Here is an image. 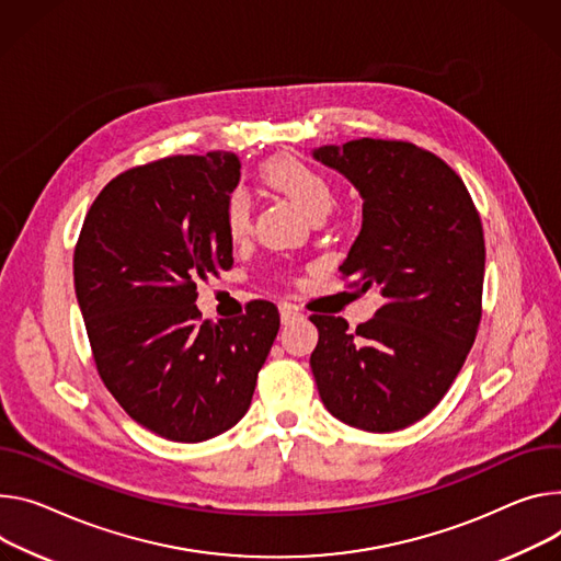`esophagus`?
I'll list each match as a JSON object with an SVG mask.
<instances>
[{"label":"esophagus","mask_w":561,"mask_h":561,"mask_svg":"<svg viewBox=\"0 0 561 561\" xmlns=\"http://www.w3.org/2000/svg\"><path fill=\"white\" fill-rule=\"evenodd\" d=\"M279 318H282V324H290V322L299 320L301 313L295 307H290V304H282V307H279Z\"/></svg>","instance_id":"34e87169"}]
</instances>
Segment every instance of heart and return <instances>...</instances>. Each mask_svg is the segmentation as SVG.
Masks as SVG:
<instances>
[{"label": "heart", "mask_w": 561, "mask_h": 561, "mask_svg": "<svg viewBox=\"0 0 561 561\" xmlns=\"http://www.w3.org/2000/svg\"><path fill=\"white\" fill-rule=\"evenodd\" d=\"M262 181L286 196L295 208H299L309 219L327 217L333 208L335 192L331 181L297 157H275L262 165ZM226 230L232 239H243L250 230V201L245 192L237 190L226 201Z\"/></svg>", "instance_id": "obj_1"}]
</instances>
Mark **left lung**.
<instances>
[{"mask_svg":"<svg viewBox=\"0 0 561 561\" xmlns=\"http://www.w3.org/2000/svg\"><path fill=\"white\" fill-rule=\"evenodd\" d=\"M313 159L363 196V228L342 277L385 304L348 331L313 316L311 369L327 410L365 432L427 416L461 371L481 322L485 243L466 183L432 151L402 140L322 145Z\"/></svg>","mask_w":561,"mask_h":561,"instance_id":"left-lung-1","label":"left lung"}]
</instances>
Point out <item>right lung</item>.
<instances>
[{"mask_svg":"<svg viewBox=\"0 0 561 561\" xmlns=\"http://www.w3.org/2000/svg\"><path fill=\"white\" fill-rule=\"evenodd\" d=\"M232 151L170 157L118 174L95 196L73 254L95 369L123 410L176 443L208 440L248 412L279 331L254 299L237 320L201 322L196 282L232 268L226 201Z\"/></svg>","mask_w":561,"mask_h":561,"instance_id":"1","label":"right lung"}]
</instances>
